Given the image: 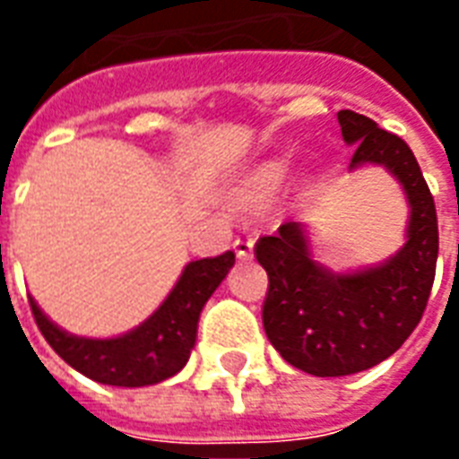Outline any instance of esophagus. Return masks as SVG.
<instances>
[{
	"label": "esophagus",
	"mask_w": 459,
	"mask_h": 459,
	"mask_svg": "<svg viewBox=\"0 0 459 459\" xmlns=\"http://www.w3.org/2000/svg\"><path fill=\"white\" fill-rule=\"evenodd\" d=\"M233 250H236V255L240 259H250L252 257V250H255V240L252 238H238L236 243H233Z\"/></svg>",
	"instance_id": "obj_1"
}]
</instances>
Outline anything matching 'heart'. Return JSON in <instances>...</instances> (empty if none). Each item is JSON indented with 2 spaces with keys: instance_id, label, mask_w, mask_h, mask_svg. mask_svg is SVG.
I'll use <instances>...</instances> for the list:
<instances>
[{
  "instance_id": "b5f03b06",
  "label": "heart",
  "mask_w": 459,
  "mask_h": 459,
  "mask_svg": "<svg viewBox=\"0 0 459 459\" xmlns=\"http://www.w3.org/2000/svg\"><path fill=\"white\" fill-rule=\"evenodd\" d=\"M288 164L286 159H272V161H264L259 166L257 171L252 173L250 180H247V190H250L255 197H264V195H272L276 187L281 186V180L286 178Z\"/></svg>"
}]
</instances>
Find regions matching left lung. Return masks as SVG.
Instances as JSON below:
<instances>
[{
  "label": "left lung",
  "instance_id": "1",
  "mask_svg": "<svg viewBox=\"0 0 459 459\" xmlns=\"http://www.w3.org/2000/svg\"><path fill=\"white\" fill-rule=\"evenodd\" d=\"M338 124L342 140L355 145L350 169L378 164L400 180L410 223L400 252L355 273L316 264L302 223L286 221L257 240L255 257L269 276L266 338L288 364L312 377H348L391 357L421 321L438 259L434 197L405 140L350 109L338 111Z\"/></svg>",
  "mask_w": 459,
  "mask_h": 459
}]
</instances>
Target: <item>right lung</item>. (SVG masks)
Returning a JSON list of instances; mask_svg holds the SVG:
<instances>
[{"mask_svg": "<svg viewBox=\"0 0 459 459\" xmlns=\"http://www.w3.org/2000/svg\"><path fill=\"white\" fill-rule=\"evenodd\" d=\"M236 264L233 252L190 262L161 307L138 328L118 338H81L61 331L30 300L35 324L54 352L97 384L140 388L171 378L186 367L197 338L204 302Z\"/></svg>", "mask_w": 459, "mask_h": 459, "instance_id": "right-lung-1", "label": "right lung"}]
</instances>
